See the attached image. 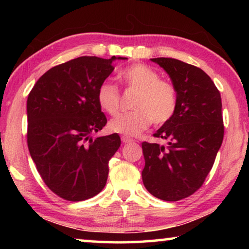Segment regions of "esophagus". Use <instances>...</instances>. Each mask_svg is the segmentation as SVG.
<instances>
[{
  "label": "esophagus",
  "mask_w": 249,
  "mask_h": 249,
  "mask_svg": "<svg viewBox=\"0 0 249 249\" xmlns=\"http://www.w3.org/2000/svg\"><path fill=\"white\" fill-rule=\"evenodd\" d=\"M122 142H123L124 144H128V142H133L134 140L130 137H127V136H122Z\"/></svg>",
  "instance_id": "1"
}]
</instances>
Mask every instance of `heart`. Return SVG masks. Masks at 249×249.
<instances>
[{
	"label": "heart",
	"mask_w": 249,
	"mask_h": 249,
	"mask_svg": "<svg viewBox=\"0 0 249 249\" xmlns=\"http://www.w3.org/2000/svg\"><path fill=\"white\" fill-rule=\"evenodd\" d=\"M126 89L137 91L132 102V112L117 116L109 122L112 132L135 136L151 124L163 125L175 115L178 107L176 88L149 67L135 64L120 73ZM99 107L111 116H116L121 109V94L114 84L103 82L96 91Z\"/></svg>",
	"instance_id": "1"
}]
</instances>
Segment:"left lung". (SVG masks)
<instances>
[{"label":"left lung","mask_w":249,"mask_h":249,"mask_svg":"<svg viewBox=\"0 0 249 249\" xmlns=\"http://www.w3.org/2000/svg\"><path fill=\"white\" fill-rule=\"evenodd\" d=\"M151 61L169 74L178 107L155 137L167 146L142 142L145 167L142 182L154 196L179 201L192 196L212 169L224 137L220 91L203 70L174 58Z\"/></svg>","instance_id":"obj_1"}]
</instances>
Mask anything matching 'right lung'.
Masks as SVG:
<instances>
[{"label": "right lung", "mask_w": 249, "mask_h": 249, "mask_svg": "<svg viewBox=\"0 0 249 249\" xmlns=\"http://www.w3.org/2000/svg\"><path fill=\"white\" fill-rule=\"evenodd\" d=\"M116 59L79 57L49 69L27 99V145L45 184L61 199L83 201L105 187L117 134L92 140L107 123L96 91ZM119 59H126L119 57Z\"/></svg>", "instance_id": "right-lung-1"}]
</instances>
